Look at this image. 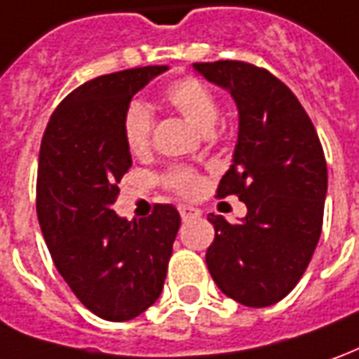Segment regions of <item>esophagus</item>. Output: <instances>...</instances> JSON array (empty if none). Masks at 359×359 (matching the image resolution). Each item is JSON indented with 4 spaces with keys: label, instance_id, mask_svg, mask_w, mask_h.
I'll use <instances>...</instances> for the list:
<instances>
[{
    "label": "esophagus",
    "instance_id": "esophagus-1",
    "mask_svg": "<svg viewBox=\"0 0 359 359\" xmlns=\"http://www.w3.org/2000/svg\"><path fill=\"white\" fill-rule=\"evenodd\" d=\"M177 209H180V215H182V219H184V221L197 219V217L201 215V209H197V207H194V205H180Z\"/></svg>",
    "mask_w": 359,
    "mask_h": 359
}]
</instances>
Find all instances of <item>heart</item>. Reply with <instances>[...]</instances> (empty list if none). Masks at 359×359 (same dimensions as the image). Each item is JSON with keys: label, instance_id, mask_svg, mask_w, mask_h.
<instances>
[{"label": "heart", "instance_id": "b5f03b06", "mask_svg": "<svg viewBox=\"0 0 359 359\" xmlns=\"http://www.w3.org/2000/svg\"><path fill=\"white\" fill-rule=\"evenodd\" d=\"M164 100L175 113L201 133H211L217 118H219V101L203 81L195 78H184L174 81L164 91ZM152 115L142 103H133L123 118V137L127 142L128 150L133 154H142L150 147L152 138ZM164 184L177 194L197 195L201 191V177L189 168H172L164 175Z\"/></svg>", "mask_w": 359, "mask_h": 359}]
</instances>
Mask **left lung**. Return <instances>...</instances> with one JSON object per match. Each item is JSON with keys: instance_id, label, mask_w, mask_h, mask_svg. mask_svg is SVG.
<instances>
[{"instance_id": "8db88e82", "label": "left lung", "mask_w": 359, "mask_h": 359, "mask_svg": "<svg viewBox=\"0 0 359 359\" xmlns=\"http://www.w3.org/2000/svg\"><path fill=\"white\" fill-rule=\"evenodd\" d=\"M194 70L236 103L238 138L217 195H238L248 209L236 224L209 215L215 241L207 268L236 303L276 305L297 285L320 238L325 152L303 105L273 74L236 60L201 62Z\"/></svg>"}]
</instances>
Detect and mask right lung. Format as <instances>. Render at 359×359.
<instances>
[{
	"label": "right lung",
	"mask_w": 359,
	"mask_h": 359,
	"mask_svg": "<svg viewBox=\"0 0 359 359\" xmlns=\"http://www.w3.org/2000/svg\"><path fill=\"white\" fill-rule=\"evenodd\" d=\"M168 66L100 76L74 90L44 130L36 215L54 266L100 318L123 323L152 307L164 287L180 212L156 205L147 219L113 211L133 165L123 118L135 93Z\"/></svg>",
	"instance_id": "1"
}]
</instances>
